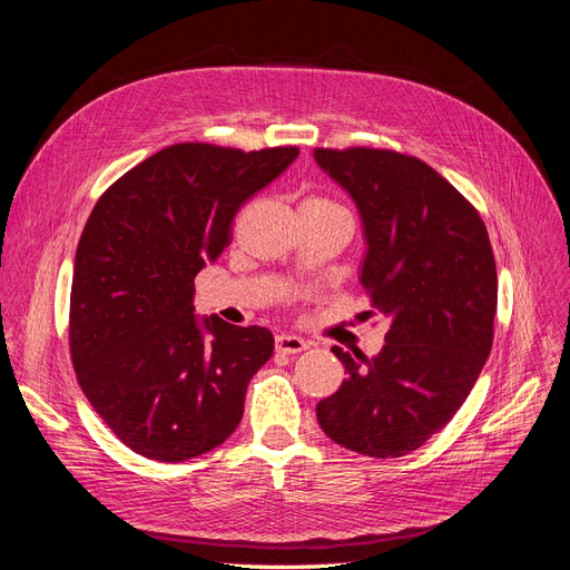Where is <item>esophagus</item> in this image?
I'll return each mask as SVG.
<instances>
[{"mask_svg":"<svg viewBox=\"0 0 570 570\" xmlns=\"http://www.w3.org/2000/svg\"><path fill=\"white\" fill-rule=\"evenodd\" d=\"M304 350H308V342L302 340L299 335H285L283 333V335L275 337V352H281V354H299Z\"/></svg>","mask_w":570,"mask_h":570,"instance_id":"1","label":"esophagus"}]
</instances>
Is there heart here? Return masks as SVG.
<instances>
[{
  "label": "heart",
  "mask_w": 570,
  "mask_h": 570,
  "mask_svg": "<svg viewBox=\"0 0 570 570\" xmlns=\"http://www.w3.org/2000/svg\"><path fill=\"white\" fill-rule=\"evenodd\" d=\"M318 202H323V199H318ZM325 204H331V202H325Z\"/></svg>",
  "instance_id": "heart-1"
}]
</instances>
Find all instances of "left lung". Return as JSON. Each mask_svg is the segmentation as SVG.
Here are the masks:
<instances>
[{"instance_id":"obj_1","label":"left lung","mask_w":570,"mask_h":570,"mask_svg":"<svg viewBox=\"0 0 570 570\" xmlns=\"http://www.w3.org/2000/svg\"><path fill=\"white\" fill-rule=\"evenodd\" d=\"M314 159L356 204L368 245L361 285L390 318L377 356L333 347L347 381L316 404V416L352 452L404 456L452 421L490 356L497 266L488 228L416 157L321 147Z\"/></svg>"}]
</instances>
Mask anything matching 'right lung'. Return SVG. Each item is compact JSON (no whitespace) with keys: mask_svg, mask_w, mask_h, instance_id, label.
<instances>
[{"mask_svg":"<svg viewBox=\"0 0 570 570\" xmlns=\"http://www.w3.org/2000/svg\"><path fill=\"white\" fill-rule=\"evenodd\" d=\"M297 154L170 145L97 199L76 252L68 342L85 396L132 452L187 461L243 421L273 335L197 318L195 275L228 247L239 206Z\"/></svg>","mask_w":570,"mask_h":570,"instance_id":"right-lung-1","label":"right lung"}]
</instances>
